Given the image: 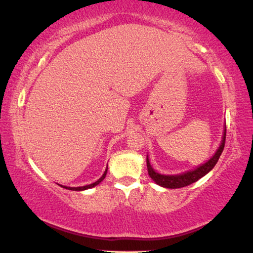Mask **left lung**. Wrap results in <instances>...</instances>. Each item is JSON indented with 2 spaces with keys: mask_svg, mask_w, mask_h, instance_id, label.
<instances>
[{
  "mask_svg": "<svg viewBox=\"0 0 253 253\" xmlns=\"http://www.w3.org/2000/svg\"><path fill=\"white\" fill-rule=\"evenodd\" d=\"M224 141H226V126H224L221 143L219 145V147L216 148V151L214 152L212 157L200 166H197L196 168L191 169V170L183 171L181 174H172V175L160 174V172L154 170V168L152 167L150 159H148V155H147L146 164H147L148 175H150V177L153 179L158 185L162 186V188L178 189V188H183V186L192 184V183H195L198 181V179L204 177L206 174H209V172L214 168V166L216 165V162L219 160L220 155L222 153L224 148Z\"/></svg>",
  "mask_w": 253,
  "mask_h": 253,
  "instance_id": "obj_1",
  "label": "left lung"
}]
</instances>
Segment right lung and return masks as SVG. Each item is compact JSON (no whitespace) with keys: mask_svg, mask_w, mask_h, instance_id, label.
Returning a JSON list of instances; mask_svg holds the SVG:
<instances>
[{"mask_svg":"<svg viewBox=\"0 0 253 253\" xmlns=\"http://www.w3.org/2000/svg\"><path fill=\"white\" fill-rule=\"evenodd\" d=\"M107 170H108V167L106 168V170H105V172H103V174H102L101 177H100V178L98 179V181H95L94 183H92V184L84 185V186H76V188H74V186H65V185H61V186H62V188L68 189V190H72V191H84V190H87V189L94 188V186H96L98 184H100V183H101V182L103 181V179H105L106 175H107Z\"/></svg>","mask_w":253,"mask_h":253,"instance_id":"1","label":"right lung"}]
</instances>
